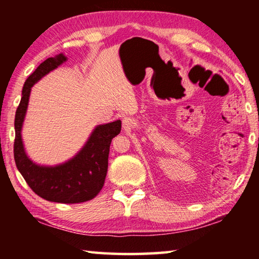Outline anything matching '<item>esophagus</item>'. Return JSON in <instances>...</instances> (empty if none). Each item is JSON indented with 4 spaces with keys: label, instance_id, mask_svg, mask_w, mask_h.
Wrapping results in <instances>:
<instances>
[{
    "label": "esophagus",
    "instance_id": "34e87169",
    "mask_svg": "<svg viewBox=\"0 0 259 259\" xmlns=\"http://www.w3.org/2000/svg\"><path fill=\"white\" fill-rule=\"evenodd\" d=\"M131 124V120L128 119V117H124L123 119V125L124 126H129Z\"/></svg>",
    "mask_w": 259,
    "mask_h": 259
}]
</instances>
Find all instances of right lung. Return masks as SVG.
I'll use <instances>...</instances> for the list:
<instances>
[{
  "label": "right lung",
  "instance_id": "right-lung-1",
  "mask_svg": "<svg viewBox=\"0 0 259 259\" xmlns=\"http://www.w3.org/2000/svg\"><path fill=\"white\" fill-rule=\"evenodd\" d=\"M66 60L67 57L63 54L48 58L26 80L15 117L14 155L17 168L35 194L51 202L81 203L94 199L104 186L109 146L112 139L120 134L121 121L96 126L85 145L75 156L54 166L40 165L30 160L21 138L32 87Z\"/></svg>",
  "mask_w": 259,
  "mask_h": 259
}]
</instances>
